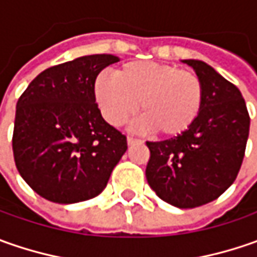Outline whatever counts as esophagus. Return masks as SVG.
<instances>
[{
    "mask_svg": "<svg viewBox=\"0 0 257 257\" xmlns=\"http://www.w3.org/2000/svg\"><path fill=\"white\" fill-rule=\"evenodd\" d=\"M137 143H142V140L134 139V137H127V144H128V146H133V144H137Z\"/></svg>",
    "mask_w": 257,
    "mask_h": 257,
    "instance_id": "esophagus-1",
    "label": "esophagus"
}]
</instances>
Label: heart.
Segmentation results:
<instances>
[{"instance_id":"heart-1","label":"heart","mask_w":257,"mask_h":257,"mask_svg":"<svg viewBox=\"0 0 257 257\" xmlns=\"http://www.w3.org/2000/svg\"><path fill=\"white\" fill-rule=\"evenodd\" d=\"M94 98L111 125H123L139 108L142 117L134 123L136 130L172 137L196 121L202 110L203 84L196 73L176 65L132 61L115 75H97Z\"/></svg>"}]
</instances>
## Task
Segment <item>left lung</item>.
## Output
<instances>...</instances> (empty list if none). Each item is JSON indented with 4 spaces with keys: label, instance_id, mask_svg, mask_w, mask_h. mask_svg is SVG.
Masks as SVG:
<instances>
[{
    "label": "left lung",
    "instance_id": "1",
    "mask_svg": "<svg viewBox=\"0 0 257 257\" xmlns=\"http://www.w3.org/2000/svg\"><path fill=\"white\" fill-rule=\"evenodd\" d=\"M203 84L202 110L182 134L147 142L149 186L166 203L193 209L216 200L240 170L250 118L242 93L200 60H182Z\"/></svg>",
    "mask_w": 257,
    "mask_h": 257
}]
</instances>
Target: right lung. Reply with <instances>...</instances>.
<instances>
[{"mask_svg": "<svg viewBox=\"0 0 257 257\" xmlns=\"http://www.w3.org/2000/svg\"><path fill=\"white\" fill-rule=\"evenodd\" d=\"M111 54L78 57L35 77L17 103L15 166L37 194L60 204L103 192L127 150L125 136L101 117L94 81Z\"/></svg>", "mask_w": 257, "mask_h": 257, "instance_id": "right-lung-1", "label": "right lung"}]
</instances>
